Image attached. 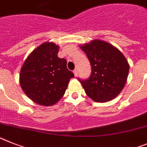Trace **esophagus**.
<instances>
[{
	"instance_id": "esophagus-1",
	"label": "esophagus",
	"mask_w": 147,
	"mask_h": 147,
	"mask_svg": "<svg viewBox=\"0 0 147 147\" xmlns=\"http://www.w3.org/2000/svg\"><path fill=\"white\" fill-rule=\"evenodd\" d=\"M74 74L75 76H77V75H78V70H77V69H75L74 71Z\"/></svg>"
}]
</instances>
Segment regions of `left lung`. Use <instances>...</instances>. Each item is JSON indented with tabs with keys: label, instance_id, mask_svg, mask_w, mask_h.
Listing matches in <instances>:
<instances>
[{
	"label": "left lung",
	"instance_id": "obj_1",
	"mask_svg": "<svg viewBox=\"0 0 147 147\" xmlns=\"http://www.w3.org/2000/svg\"><path fill=\"white\" fill-rule=\"evenodd\" d=\"M91 65L89 79L80 80L86 94L96 102H109L121 92L127 81L129 65L116 47L94 39L80 45Z\"/></svg>",
	"mask_w": 147,
	"mask_h": 147
}]
</instances>
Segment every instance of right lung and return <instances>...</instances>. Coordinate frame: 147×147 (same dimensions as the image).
<instances>
[{"instance_id":"1","label":"right lung","mask_w":147,"mask_h":147,"mask_svg":"<svg viewBox=\"0 0 147 147\" xmlns=\"http://www.w3.org/2000/svg\"><path fill=\"white\" fill-rule=\"evenodd\" d=\"M59 46L44 42L30 53L20 72L19 82L29 98L40 106L58 102L74 75L67 68V61L58 57Z\"/></svg>"}]
</instances>
